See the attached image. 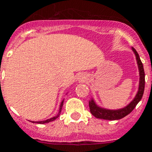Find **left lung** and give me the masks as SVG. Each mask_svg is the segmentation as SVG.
Returning a JSON list of instances; mask_svg holds the SVG:
<instances>
[{
    "instance_id": "8db88e82",
    "label": "left lung",
    "mask_w": 152,
    "mask_h": 152,
    "mask_svg": "<svg viewBox=\"0 0 152 152\" xmlns=\"http://www.w3.org/2000/svg\"><path fill=\"white\" fill-rule=\"evenodd\" d=\"M133 52L135 53L136 60H137L138 67H139V71H140V87H139V91L137 94L135 96V99L131 102L127 106L119 110H107L104 109L97 106L93 99H91L89 102V107H90V112L95 117L103 119V120H120L122 118L125 117L126 115L130 114L132 112L133 109L135 108V106L137 105L139 102L140 101L143 95L144 91V87H145V73H144V69H143V63L141 62L140 58L139 56V54L136 52L135 48H132Z\"/></svg>"
}]
</instances>
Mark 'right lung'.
I'll use <instances>...</instances> for the list:
<instances>
[{
	"label": "right lung",
	"instance_id": "right-lung-1",
	"mask_svg": "<svg viewBox=\"0 0 152 152\" xmlns=\"http://www.w3.org/2000/svg\"><path fill=\"white\" fill-rule=\"evenodd\" d=\"M63 104H64V100L61 102V106H60V110H59V113H58L56 116L54 117L51 118V119H48L47 120H44V121H38V122H34V121H32V123H37V124H46V123H49V122H52L53 120H55L56 119H57L59 116H60V115H61V109H62V107H63Z\"/></svg>",
	"mask_w": 152,
	"mask_h": 152
}]
</instances>
